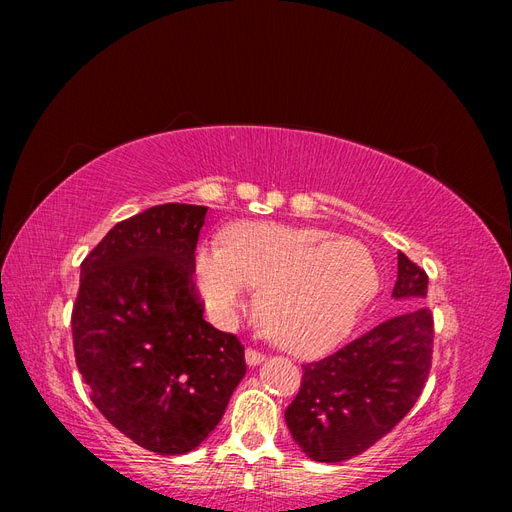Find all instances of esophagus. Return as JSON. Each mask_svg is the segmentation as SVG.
Returning <instances> with one entry per match:
<instances>
[{
  "instance_id": "esophagus-1",
  "label": "esophagus",
  "mask_w": 512,
  "mask_h": 512,
  "mask_svg": "<svg viewBox=\"0 0 512 512\" xmlns=\"http://www.w3.org/2000/svg\"><path fill=\"white\" fill-rule=\"evenodd\" d=\"M245 361H247V365H250V367L260 365L262 361H265V354L254 350V348H247V350H245Z\"/></svg>"
}]
</instances>
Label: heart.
Masks as SVG:
<instances>
[{"instance_id": "1", "label": "heart", "mask_w": 512, "mask_h": 512, "mask_svg": "<svg viewBox=\"0 0 512 512\" xmlns=\"http://www.w3.org/2000/svg\"><path fill=\"white\" fill-rule=\"evenodd\" d=\"M194 273L220 322L235 318L250 286H258L275 342L305 356L342 342L380 286L376 260L361 241L275 222L228 228L224 247H200Z\"/></svg>"}]
</instances>
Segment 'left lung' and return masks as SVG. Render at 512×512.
I'll return each instance as SVG.
<instances>
[{"instance_id":"obj_1","label":"left lung","mask_w":512,"mask_h":512,"mask_svg":"<svg viewBox=\"0 0 512 512\" xmlns=\"http://www.w3.org/2000/svg\"><path fill=\"white\" fill-rule=\"evenodd\" d=\"M393 297L412 309L303 365L301 389L284 416L309 459L337 463L361 455L421 397L431 369L433 316L421 305L427 273L401 252Z\"/></svg>"}]
</instances>
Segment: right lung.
I'll return each instance as SVG.
<instances>
[{
	"label": "right lung",
	"instance_id": "1",
	"mask_svg": "<svg viewBox=\"0 0 512 512\" xmlns=\"http://www.w3.org/2000/svg\"><path fill=\"white\" fill-rule=\"evenodd\" d=\"M207 207L168 203L115 224L81 265L74 356L91 401L123 436L185 455L222 421L245 350L203 318L192 282Z\"/></svg>",
	"mask_w": 512,
	"mask_h": 512
}]
</instances>
